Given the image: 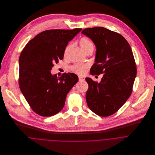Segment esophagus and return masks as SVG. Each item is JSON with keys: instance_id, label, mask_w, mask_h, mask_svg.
Masks as SVG:
<instances>
[{"instance_id": "esophagus-1", "label": "esophagus", "mask_w": 155, "mask_h": 155, "mask_svg": "<svg viewBox=\"0 0 155 155\" xmlns=\"http://www.w3.org/2000/svg\"><path fill=\"white\" fill-rule=\"evenodd\" d=\"M79 80L80 81H84L85 80V78L83 77V76H79Z\"/></svg>"}]
</instances>
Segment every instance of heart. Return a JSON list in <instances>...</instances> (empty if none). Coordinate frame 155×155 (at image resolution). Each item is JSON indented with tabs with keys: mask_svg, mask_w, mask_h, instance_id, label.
<instances>
[{
	"mask_svg": "<svg viewBox=\"0 0 155 155\" xmlns=\"http://www.w3.org/2000/svg\"><path fill=\"white\" fill-rule=\"evenodd\" d=\"M79 45L82 49L85 52H87L89 49H94L93 42L87 37H82V38L80 39ZM69 48H70V45L67 46L64 51V56L66 55ZM89 64L88 63H84V64L77 63L70 67V70L75 73L79 74H82L85 73V70L89 68Z\"/></svg>",
	"mask_w": 155,
	"mask_h": 155,
	"instance_id": "obj_1",
	"label": "heart"
}]
</instances>
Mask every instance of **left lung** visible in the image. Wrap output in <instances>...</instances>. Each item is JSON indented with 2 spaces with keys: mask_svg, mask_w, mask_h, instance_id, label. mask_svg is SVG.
<instances>
[{
  "mask_svg": "<svg viewBox=\"0 0 155 155\" xmlns=\"http://www.w3.org/2000/svg\"><path fill=\"white\" fill-rule=\"evenodd\" d=\"M82 33L91 38L97 48L91 74L104 73L100 83L85 78L88 84L87 103L97 115L109 116L117 111L132 94L137 74L133 51L121 35L104 27L87 28Z\"/></svg>",
  "mask_w": 155,
  "mask_h": 155,
  "instance_id": "left-lung-1",
  "label": "left lung"
}]
</instances>
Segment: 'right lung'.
I'll list each match as a JSON object with an SVG mask.
<instances>
[{"mask_svg": "<svg viewBox=\"0 0 155 155\" xmlns=\"http://www.w3.org/2000/svg\"><path fill=\"white\" fill-rule=\"evenodd\" d=\"M82 28L54 29L44 31L30 40L19 58L18 83L31 109L36 114L48 117L61 110L67 94L78 81L72 73L61 76L52 75L51 70L63 60L68 42Z\"/></svg>", "mask_w": 155, "mask_h": 155, "instance_id": "right-lung-1", "label": "right lung"}]
</instances>
